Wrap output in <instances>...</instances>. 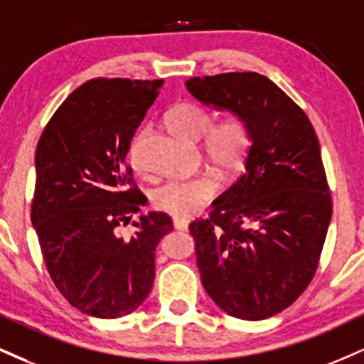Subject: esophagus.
I'll return each mask as SVG.
<instances>
[{
  "label": "esophagus",
  "mask_w": 364,
  "mask_h": 364,
  "mask_svg": "<svg viewBox=\"0 0 364 364\" xmlns=\"http://www.w3.org/2000/svg\"><path fill=\"white\" fill-rule=\"evenodd\" d=\"M173 225L176 230H186L188 229V222L183 220V218H173Z\"/></svg>",
  "instance_id": "esophagus-1"
}]
</instances>
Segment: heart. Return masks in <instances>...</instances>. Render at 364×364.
<instances>
[{
    "label": "heart",
    "mask_w": 364,
    "mask_h": 364,
    "mask_svg": "<svg viewBox=\"0 0 364 364\" xmlns=\"http://www.w3.org/2000/svg\"><path fill=\"white\" fill-rule=\"evenodd\" d=\"M166 122L181 139H200L201 151L220 176H230L239 171L251 151L252 129L242 113H230L212 124V113L207 107L196 102H181L168 112ZM147 132L149 129L144 127L130 140L129 159L135 169L140 166V144ZM215 191V179L208 174H200L169 179L154 191L152 201L161 212L185 218L208 203Z\"/></svg>",
    "instance_id": "heart-1"
}]
</instances>
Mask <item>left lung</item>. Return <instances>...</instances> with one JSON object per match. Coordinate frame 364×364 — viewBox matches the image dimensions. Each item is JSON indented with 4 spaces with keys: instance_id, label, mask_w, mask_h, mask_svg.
I'll return each mask as SVG.
<instances>
[{
    "instance_id": "left-lung-1",
    "label": "left lung",
    "mask_w": 364,
    "mask_h": 364,
    "mask_svg": "<svg viewBox=\"0 0 364 364\" xmlns=\"http://www.w3.org/2000/svg\"><path fill=\"white\" fill-rule=\"evenodd\" d=\"M186 87L252 129L246 171L190 234L210 299L232 317L262 321L290 307L318 268L332 217L318 139L307 113L262 74L190 77Z\"/></svg>"
}]
</instances>
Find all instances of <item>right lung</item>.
Instances as JSON below:
<instances>
[{"label":"right lung","instance_id":"1","mask_svg":"<svg viewBox=\"0 0 364 364\" xmlns=\"http://www.w3.org/2000/svg\"><path fill=\"white\" fill-rule=\"evenodd\" d=\"M163 81L95 77L57 108L35 152L32 224L52 282L73 307L117 318L142 305L154 283V251L173 230L168 213L118 229L142 193L127 163L130 140Z\"/></svg>","mask_w":364,"mask_h":364}]
</instances>
